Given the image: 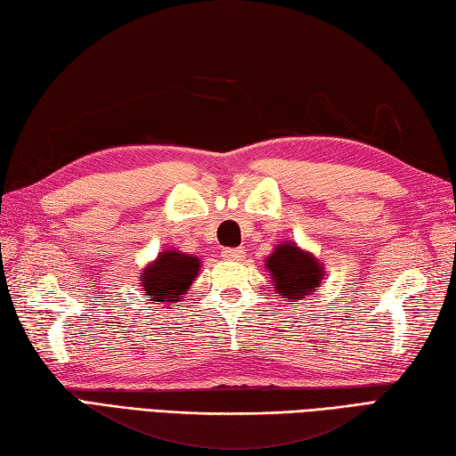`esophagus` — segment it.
<instances>
[{
	"mask_svg": "<svg viewBox=\"0 0 456 456\" xmlns=\"http://www.w3.org/2000/svg\"><path fill=\"white\" fill-rule=\"evenodd\" d=\"M222 256L226 260H242L246 256L244 248H226L222 252Z\"/></svg>",
	"mask_w": 456,
	"mask_h": 456,
	"instance_id": "esophagus-1",
	"label": "esophagus"
}]
</instances>
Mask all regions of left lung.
Listing matches in <instances>:
<instances>
[{
    "label": "left lung",
    "mask_w": 456,
    "mask_h": 456,
    "mask_svg": "<svg viewBox=\"0 0 456 456\" xmlns=\"http://www.w3.org/2000/svg\"><path fill=\"white\" fill-rule=\"evenodd\" d=\"M278 297L289 305L313 300L324 278V265L313 252L300 248L297 242L276 244L274 252L265 260Z\"/></svg>",
    "instance_id": "left-lung-1"
}]
</instances>
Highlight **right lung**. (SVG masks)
I'll return each instance as SVG.
<instances>
[{
  "mask_svg": "<svg viewBox=\"0 0 456 456\" xmlns=\"http://www.w3.org/2000/svg\"><path fill=\"white\" fill-rule=\"evenodd\" d=\"M200 274V258L166 248L140 273V286L150 305L182 306V297Z\"/></svg>",
  "mask_w": 456,
  "mask_h": 456,
  "instance_id": "right-lung-1",
  "label": "right lung"
}]
</instances>
